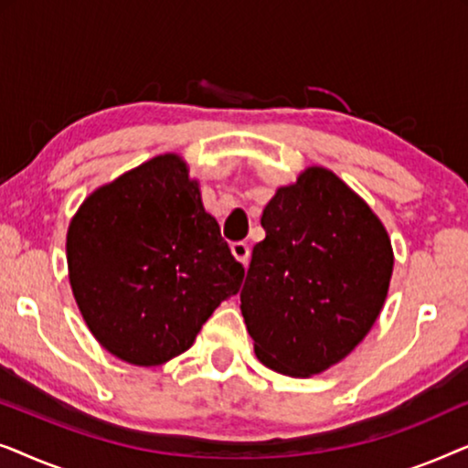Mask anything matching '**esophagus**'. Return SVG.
<instances>
[{"label":"esophagus","instance_id":"1","mask_svg":"<svg viewBox=\"0 0 468 468\" xmlns=\"http://www.w3.org/2000/svg\"><path fill=\"white\" fill-rule=\"evenodd\" d=\"M232 255L240 261L242 266L249 264V258H251V249H249L247 242H234L232 245Z\"/></svg>","mask_w":468,"mask_h":468}]
</instances>
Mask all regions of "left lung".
<instances>
[{
    "instance_id": "obj_1",
    "label": "left lung",
    "mask_w": 468,
    "mask_h": 468,
    "mask_svg": "<svg viewBox=\"0 0 468 468\" xmlns=\"http://www.w3.org/2000/svg\"><path fill=\"white\" fill-rule=\"evenodd\" d=\"M240 311L255 356L290 377L324 373L368 335L386 303L394 253L367 202L335 172L306 168L261 215Z\"/></svg>"
}]
</instances>
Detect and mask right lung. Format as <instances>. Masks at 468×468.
Listing matches in <instances>:
<instances>
[{"instance_id": "right-lung-1", "label": "right lung", "mask_w": 468, "mask_h": 468, "mask_svg": "<svg viewBox=\"0 0 468 468\" xmlns=\"http://www.w3.org/2000/svg\"><path fill=\"white\" fill-rule=\"evenodd\" d=\"M66 251L91 335L136 367L187 351L245 277L175 153L95 189L69 221Z\"/></svg>"}]
</instances>
